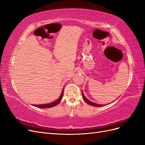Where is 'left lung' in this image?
<instances>
[{
  "label": "left lung",
  "mask_w": 145,
  "mask_h": 145,
  "mask_svg": "<svg viewBox=\"0 0 145 145\" xmlns=\"http://www.w3.org/2000/svg\"><path fill=\"white\" fill-rule=\"evenodd\" d=\"M82 98L84 100V101L86 102V103H87L89 105H91L92 106H104L105 105H101V104H96V103H94V102H93L91 101H90L89 100H88L87 98L85 97L83 93V91H82Z\"/></svg>",
  "instance_id": "8db88e82"
}]
</instances>
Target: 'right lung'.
Masks as SVG:
<instances>
[{
  "label": "right lung",
  "instance_id": "add662e5",
  "mask_svg": "<svg viewBox=\"0 0 145 145\" xmlns=\"http://www.w3.org/2000/svg\"><path fill=\"white\" fill-rule=\"evenodd\" d=\"M63 93H64V89L63 90L61 94L57 100H56L55 101L51 102V103L49 104H41V105H34V106L38 107V108H50V107H53L57 105H58L59 102L61 101L63 96Z\"/></svg>",
  "mask_w": 145,
  "mask_h": 145
}]
</instances>
